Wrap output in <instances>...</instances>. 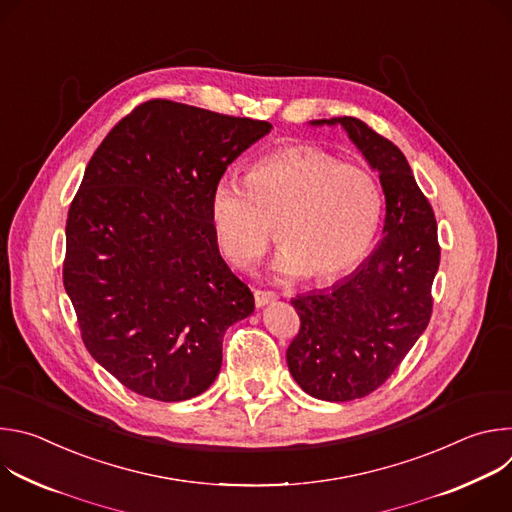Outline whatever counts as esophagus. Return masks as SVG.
Listing matches in <instances>:
<instances>
[{"label":"esophagus","instance_id":"esophagus-1","mask_svg":"<svg viewBox=\"0 0 512 512\" xmlns=\"http://www.w3.org/2000/svg\"><path fill=\"white\" fill-rule=\"evenodd\" d=\"M253 296H255V306L257 308H263V306H267V304H271L279 298L275 291H265V289H255Z\"/></svg>","mask_w":512,"mask_h":512}]
</instances>
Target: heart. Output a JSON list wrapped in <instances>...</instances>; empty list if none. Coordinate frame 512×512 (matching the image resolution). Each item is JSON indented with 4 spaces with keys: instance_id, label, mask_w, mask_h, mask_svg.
<instances>
[{
    "instance_id": "b5f03b06",
    "label": "heart",
    "mask_w": 512,
    "mask_h": 512,
    "mask_svg": "<svg viewBox=\"0 0 512 512\" xmlns=\"http://www.w3.org/2000/svg\"><path fill=\"white\" fill-rule=\"evenodd\" d=\"M383 214L377 178L342 164L316 145H291L255 162L245 184L218 180L208 216L218 251L251 267L269 247L275 223L281 249L273 271L328 283L354 269L375 243Z\"/></svg>"
}]
</instances>
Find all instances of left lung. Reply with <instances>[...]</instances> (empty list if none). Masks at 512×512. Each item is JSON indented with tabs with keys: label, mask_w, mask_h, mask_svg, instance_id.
<instances>
[{
	"label": "left lung",
	"mask_w": 512,
	"mask_h": 512,
	"mask_svg": "<svg viewBox=\"0 0 512 512\" xmlns=\"http://www.w3.org/2000/svg\"><path fill=\"white\" fill-rule=\"evenodd\" d=\"M340 125L385 192L383 239L348 277L291 300L300 332L287 348L296 383L322 401H352L377 391L429 324L440 243L431 204L397 145L356 117Z\"/></svg>",
	"instance_id": "left-lung-1"
}]
</instances>
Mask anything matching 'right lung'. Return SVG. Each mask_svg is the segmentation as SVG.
<instances>
[{"label":"right lung","mask_w":512,"mask_h":512,"mask_svg":"<svg viewBox=\"0 0 512 512\" xmlns=\"http://www.w3.org/2000/svg\"><path fill=\"white\" fill-rule=\"evenodd\" d=\"M271 123L154 99L93 154L68 208L64 289L91 356L156 401L204 393L223 336L255 310L216 247L208 202Z\"/></svg>","instance_id":"add662e5"}]
</instances>
